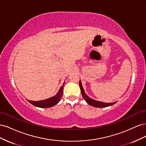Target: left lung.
Wrapping results in <instances>:
<instances>
[{
	"label": "left lung",
	"mask_w": 146,
	"mask_h": 146,
	"mask_svg": "<svg viewBox=\"0 0 146 146\" xmlns=\"http://www.w3.org/2000/svg\"><path fill=\"white\" fill-rule=\"evenodd\" d=\"M79 86H80V90H81V92H82V94L83 98H84V99L85 100V101L86 102L92 106V107H97V108H104V107H109V106H111L114 105V104L116 103V102H113V103H105V102H100V101H98V100H96L92 99L90 98H89L85 92V91L83 90V88L82 86V84L81 81L80 80L79 82Z\"/></svg>",
	"instance_id": "8db88e82"
}]
</instances>
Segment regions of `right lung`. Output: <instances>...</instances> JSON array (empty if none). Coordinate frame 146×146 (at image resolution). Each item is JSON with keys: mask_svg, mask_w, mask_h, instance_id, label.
Masks as SVG:
<instances>
[{"mask_svg": "<svg viewBox=\"0 0 146 146\" xmlns=\"http://www.w3.org/2000/svg\"><path fill=\"white\" fill-rule=\"evenodd\" d=\"M64 82L63 83L62 86H61L58 92H57V94L51 97V98L47 99L46 100H38V101H32V100H28L29 102H30L31 104L35 106V107H39V108H49L51 107H53L55 105L58 104L60 101L61 99V96L63 95V89L64 86Z\"/></svg>", "mask_w": 146, "mask_h": 146, "instance_id": "add662e5", "label": "right lung"}]
</instances>
